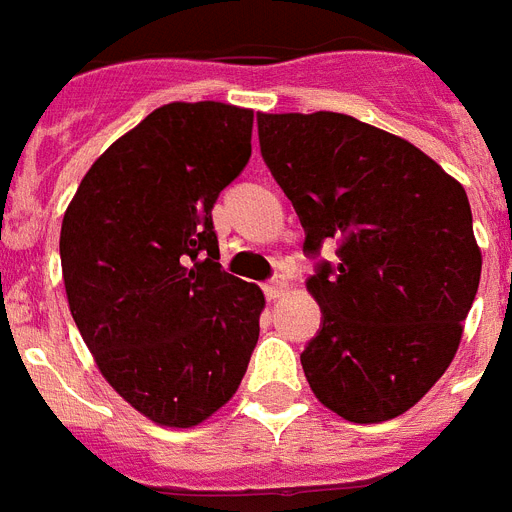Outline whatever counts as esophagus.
Returning <instances> with one entry per match:
<instances>
[{"label":"esophagus","mask_w":512,"mask_h":512,"mask_svg":"<svg viewBox=\"0 0 512 512\" xmlns=\"http://www.w3.org/2000/svg\"><path fill=\"white\" fill-rule=\"evenodd\" d=\"M264 293H267L269 301H277L285 293V277H272L269 282H264Z\"/></svg>","instance_id":"obj_1"}]
</instances>
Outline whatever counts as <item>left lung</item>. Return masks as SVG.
I'll return each instance as SVG.
<instances>
[{
    "label": "left lung",
    "instance_id": "1",
    "mask_svg": "<svg viewBox=\"0 0 512 512\" xmlns=\"http://www.w3.org/2000/svg\"><path fill=\"white\" fill-rule=\"evenodd\" d=\"M261 158L304 227L335 243L306 288L322 309L301 354L327 410L351 423L407 412L455 357L481 251L463 185L402 137L343 113H259Z\"/></svg>",
    "mask_w": 512,
    "mask_h": 512
}]
</instances>
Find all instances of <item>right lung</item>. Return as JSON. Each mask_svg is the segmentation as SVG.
I'll return each instance as SVG.
<instances>
[{
  "label": "right lung",
  "instance_id": "right-lung-1",
  "mask_svg": "<svg viewBox=\"0 0 512 512\" xmlns=\"http://www.w3.org/2000/svg\"><path fill=\"white\" fill-rule=\"evenodd\" d=\"M253 110L171 102L81 179L60 230L73 322L110 386L190 428L240 386L264 293L219 264L211 208L251 158Z\"/></svg>",
  "mask_w": 512,
  "mask_h": 512
}]
</instances>
